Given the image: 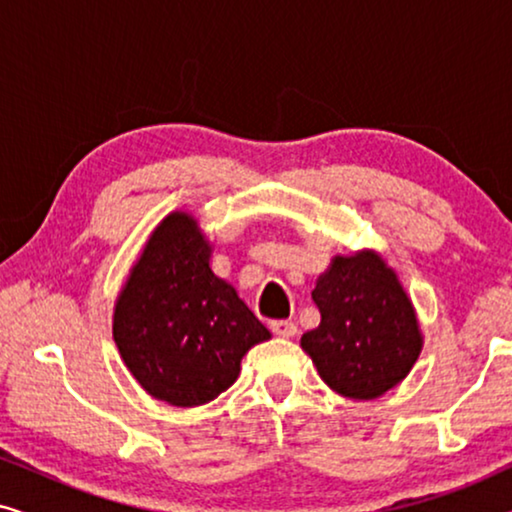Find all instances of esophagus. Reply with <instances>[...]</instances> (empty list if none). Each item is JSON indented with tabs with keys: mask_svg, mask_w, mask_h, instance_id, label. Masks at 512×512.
<instances>
[{
	"mask_svg": "<svg viewBox=\"0 0 512 512\" xmlns=\"http://www.w3.org/2000/svg\"><path fill=\"white\" fill-rule=\"evenodd\" d=\"M270 328H272V333L279 335V338H293V335L298 333V326L293 324V321H286V319L272 321Z\"/></svg>",
	"mask_w": 512,
	"mask_h": 512,
	"instance_id": "esophagus-1",
	"label": "esophagus"
}]
</instances>
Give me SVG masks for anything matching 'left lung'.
<instances>
[{"label": "left lung", "instance_id": "1", "mask_svg": "<svg viewBox=\"0 0 512 512\" xmlns=\"http://www.w3.org/2000/svg\"><path fill=\"white\" fill-rule=\"evenodd\" d=\"M312 300L321 321L300 338V347L328 387L354 401H373L405 380L424 338L412 300L377 251L335 256Z\"/></svg>", "mask_w": 512, "mask_h": 512}]
</instances>
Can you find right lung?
Returning a JSON list of instances; mask_svg holds the SVG:
<instances>
[{
    "label": "right lung",
    "instance_id": "1",
    "mask_svg": "<svg viewBox=\"0 0 512 512\" xmlns=\"http://www.w3.org/2000/svg\"><path fill=\"white\" fill-rule=\"evenodd\" d=\"M198 221L172 212L153 230L114 307V342L146 394L177 408L214 401L270 331L209 268Z\"/></svg>",
    "mask_w": 512,
    "mask_h": 512
}]
</instances>
